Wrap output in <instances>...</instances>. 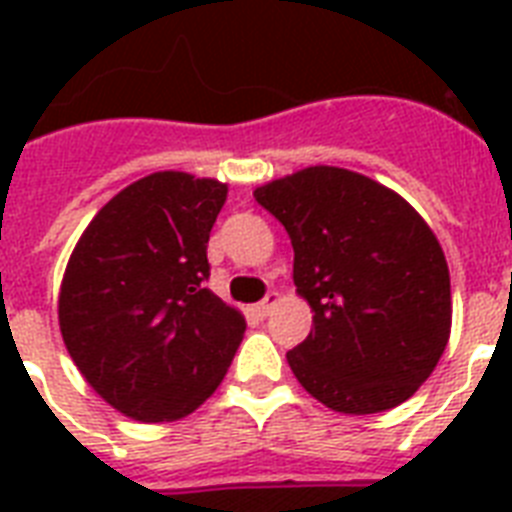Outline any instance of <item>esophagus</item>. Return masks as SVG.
<instances>
[{
  "label": "esophagus",
  "mask_w": 512,
  "mask_h": 512,
  "mask_svg": "<svg viewBox=\"0 0 512 512\" xmlns=\"http://www.w3.org/2000/svg\"><path fill=\"white\" fill-rule=\"evenodd\" d=\"M279 300H281L279 292H276V289H271V292L265 295L263 303H257V305H255V313H257V316H268V313H271L273 308L279 305Z\"/></svg>",
  "instance_id": "1"
}]
</instances>
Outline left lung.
<instances>
[{
    "instance_id": "8db88e82",
    "label": "left lung",
    "mask_w": 512,
    "mask_h": 512,
    "mask_svg": "<svg viewBox=\"0 0 512 512\" xmlns=\"http://www.w3.org/2000/svg\"><path fill=\"white\" fill-rule=\"evenodd\" d=\"M289 233L313 329L287 361L321 404L377 414L428 380L452 332L449 265L420 212L377 180L305 167L255 191Z\"/></svg>"
}]
</instances>
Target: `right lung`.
Returning a JSON list of instances; mask_svg holds the SVG:
<instances>
[{
	"instance_id": "add662e5",
	"label": "right lung",
	"mask_w": 512,
	"mask_h": 512,
	"mask_svg": "<svg viewBox=\"0 0 512 512\" xmlns=\"http://www.w3.org/2000/svg\"><path fill=\"white\" fill-rule=\"evenodd\" d=\"M228 185L154 172L119 191L76 241L58 297L60 335L103 401L140 422L199 409L247 321L204 287L207 241Z\"/></svg>"
}]
</instances>
